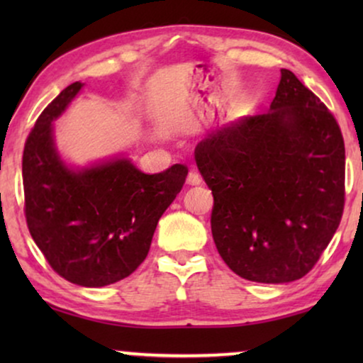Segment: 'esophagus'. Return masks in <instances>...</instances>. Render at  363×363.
<instances>
[{
    "mask_svg": "<svg viewBox=\"0 0 363 363\" xmlns=\"http://www.w3.org/2000/svg\"><path fill=\"white\" fill-rule=\"evenodd\" d=\"M186 183H188V185H191V186L200 185V183H201L200 173H198L196 170H191L190 173H188V177H186Z\"/></svg>",
    "mask_w": 363,
    "mask_h": 363,
    "instance_id": "1",
    "label": "esophagus"
}]
</instances>
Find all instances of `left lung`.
<instances>
[{
    "mask_svg": "<svg viewBox=\"0 0 363 363\" xmlns=\"http://www.w3.org/2000/svg\"><path fill=\"white\" fill-rule=\"evenodd\" d=\"M195 160L231 271L284 284L314 267L344 211L345 147L334 116L294 74L281 69L269 111L208 133Z\"/></svg>",
    "mask_w": 363,
    "mask_h": 363,
    "instance_id": "1",
    "label": "left lung"
}]
</instances>
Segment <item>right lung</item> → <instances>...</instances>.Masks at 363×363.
I'll use <instances>...</instances> for the list:
<instances>
[{"mask_svg": "<svg viewBox=\"0 0 363 363\" xmlns=\"http://www.w3.org/2000/svg\"><path fill=\"white\" fill-rule=\"evenodd\" d=\"M84 87L67 86L44 108L23 153L26 221L34 242L59 276L104 287L130 276L150 250L153 233L186 180L173 165L147 175L128 157L71 165L61 155L54 122Z\"/></svg>", "mask_w": 363, "mask_h": 363, "instance_id": "add662e5", "label": "right lung"}]
</instances>
